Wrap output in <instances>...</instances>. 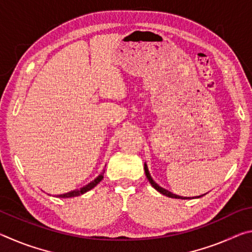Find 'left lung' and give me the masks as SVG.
Masks as SVG:
<instances>
[{
  "label": "left lung",
  "instance_id": "8db88e82",
  "mask_svg": "<svg viewBox=\"0 0 252 252\" xmlns=\"http://www.w3.org/2000/svg\"><path fill=\"white\" fill-rule=\"evenodd\" d=\"M144 171H146V176H147V178H148V180H149V182L151 183V186L155 188V189L158 191V192H160V193H162L163 195H167V197H169V198H176V199H194V198H190V197H181V195H178V194H174V193H172V192H170L169 190H167V189H164V188H162V187H160L159 185H158V183L153 180L152 179V177H151V174H150V172H149V169H148V165H147V163H144ZM206 194V193H204ZM204 194H202V195H204ZM202 195H199V197H195V198H200V197H202Z\"/></svg>",
  "mask_w": 252,
  "mask_h": 252
}]
</instances>
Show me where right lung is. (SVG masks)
Masks as SVG:
<instances>
[{
    "label": "right lung",
    "instance_id": "obj_1",
    "mask_svg": "<svg viewBox=\"0 0 252 252\" xmlns=\"http://www.w3.org/2000/svg\"><path fill=\"white\" fill-rule=\"evenodd\" d=\"M103 173H104V170L102 171L99 176H97L94 180L91 181L90 183H88L87 186H84L82 188H80V189H75L73 191H70V192H66V193H63V194H57V198H72V197H78V195L83 194L85 192H88V191H90L91 189H93L97 183H99L102 179H103Z\"/></svg>",
    "mask_w": 252,
    "mask_h": 252
}]
</instances>
